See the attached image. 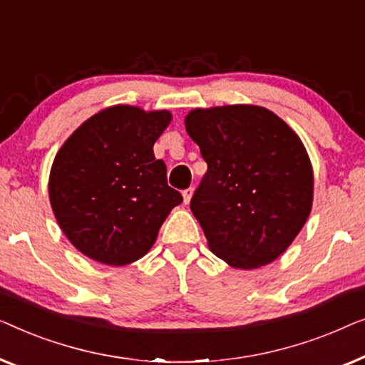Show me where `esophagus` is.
I'll return each instance as SVG.
<instances>
[{"instance_id": "1", "label": "esophagus", "mask_w": 365, "mask_h": 365, "mask_svg": "<svg viewBox=\"0 0 365 365\" xmlns=\"http://www.w3.org/2000/svg\"><path fill=\"white\" fill-rule=\"evenodd\" d=\"M182 195H183V202H185V203H190V200H192V195H193V188L183 190Z\"/></svg>"}]
</instances>
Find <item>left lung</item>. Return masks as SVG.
Masks as SVG:
<instances>
[{"mask_svg":"<svg viewBox=\"0 0 365 365\" xmlns=\"http://www.w3.org/2000/svg\"><path fill=\"white\" fill-rule=\"evenodd\" d=\"M185 129L208 165L190 208L210 250L238 269L273 263L311 213L314 177L301 138L248 104L195 109Z\"/></svg>","mask_w":365,"mask_h":365,"instance_id":"left-lung-1","label":"left lung"}]
</instances>
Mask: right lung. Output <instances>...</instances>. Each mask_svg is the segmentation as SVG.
<instances>
[{
    "mask_svg": "<svg viewBox=\"0 0 365 365\" xmlns=\"http://www.w3.org/2000/svg\"><path fill=\"white\" fill-rule=\"evenodd\" d=\"M172 120L168 110L112 106L73 132L56 155L49 200L68 240L109 266L140 259L182 195L168 187L153 143Z\"/></svg>",
    "mask_w": 365,
    "mask_h": 365,
    "instance_id": "obj_1",
    "label": "right lung"
}]
</instances>
